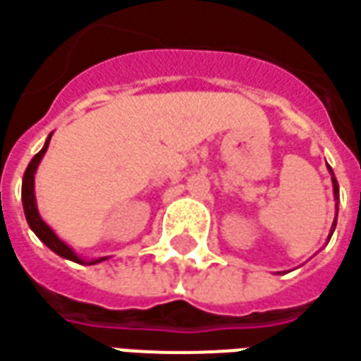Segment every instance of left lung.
I'll return each mask as SVG.
<instances>
[{
	"label": "left lung",
	"mask_w": 361,
	"mask_h": 361,
	"mask_svg": "<svg viewBox=\"0 0 361 361\" xmlns=\"http://www.w3.org/2000/svg\"><path fill=\"white\" fill-rule=\"evenodd\" d=\"M328 170H330V173H332V185H334V200H336V217H334V223H332V229H330V235H328V241H330V237H332V233H334L336 229V219H338V201H340V188H338V181H336L334 178V171H332V168L328 166Z\"/></svg>",
	"instance_id": "1"
}]
</instances>
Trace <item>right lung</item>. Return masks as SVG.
Segmentation results:
<instances>
[{
	"label": "right lung",
	"mask_w": 361,
	"mask_h": 361,
	"mask_svg": "<svg viewBox=\"0 0 361 361\" xmlns=\"http://www.w3.org/2000/svg\"><path fill=\"white\" fill-rule=\"evenodd\" d=\"M51 136H53V132L49 134V138L45 140V146L41 148V152H37L35 156H33V160L29 161V166H27L25 173H23V185H21V201H23V212H25V219L29 223V227H31V231L35 233L37 237L41 239V241L45 243L47 247L51 249L53 252H57L59 257H63V259H68V261H73V263L78 264H97L102 263V261H106V257H100V259H92V261H85V259H80L77 252L73 251L71 247H68L67 243L61 241L57 237V233L53 231L45 221H43V217L39 215V209H37V200H35V171L39 168V164L43 160V156H45L47 148H49V142H51Z\"/></svg>",
	"instance_id": "obj_1"
}]
</instances>
